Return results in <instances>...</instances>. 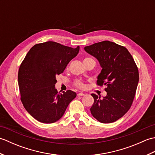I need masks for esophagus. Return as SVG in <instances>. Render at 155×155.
<instances>
[{"instance_id":"34e87169","label":"esophagus","mask_w":155,"mask_h":155,"mask_svg":"<svg viewBox=\"0 0 155 155\" xmlns=\"http://www.w3.org/2000/svg\"><path fill=\"white\" fill-rule=\"evenodd\" d=\"M84 93H78V94H77V96H78V97H81V96H84Z\"/></svg>"}]
</instances>
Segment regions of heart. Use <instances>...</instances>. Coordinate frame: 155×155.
Here are the masks:
<instances>
[{
  "label": "heart",
  "mask_w": 155,
  "mask_h": 155,
  "mask_svg": "<svg viewBox=\"0 0 155 155\" xmlns=\"http://www.w3.org/2000/svg\"><path fill=\"white\" fill-rule=\"evenodd\" d=\"M91 59H93V58H89V57L85 58L84 59L83 62H84V61H88V60H91ZM74 84H75V86H76V87H78V88H84V87H85V85H84V84L83 83V82H82L81 81H79V80L75 81V83H74Z\"/></svg>",
  "instance_id": "b5f03b06"
}]
</instances>
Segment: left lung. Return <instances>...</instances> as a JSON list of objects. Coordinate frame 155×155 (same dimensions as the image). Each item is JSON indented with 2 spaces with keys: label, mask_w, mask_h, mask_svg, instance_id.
I'll return each mask as SVG.
<instances>
[{
  "label": "left lung",
  "mask_w": 155,
  "mask_h": 155,
  "mask_svg": "<svg viewBox=\"0 0 155 155\" xmlns=\"http://www.w3.org/2000/svg\"><path fill=\"white\" fill-rule=\"evenodd\" d=\"M84 51L96 58L102 68L97 84L107 86L103 98L91 94L94 103L91 113L100 123H113L132 105L139 80L138 68L127 49L113 42H97L85 47Z\"/></svg>",
  "instance_id": "obj_1"
}]
</instances>
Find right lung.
<instances>
[{"instance_id": "right-lung-1", "label": "right lung", "mask_w": 155, "mask_h": 155, "mask_svg": "<svg viewBox=\"0 0 155 155\" xmlns=\"http://www.w3.org/2000/svg\"><path fill=\"white\" fill-rule=\"evenodd\" d=\"M57 42L37 44L28 52L20 66L18 81L21 101L28 113L43 123H53L63 116L69 103L77 97L71 90L58 93L57 75L79 52Z\"/></svg>"}]
</instances>
